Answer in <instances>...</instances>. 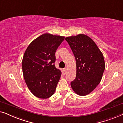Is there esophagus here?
<instances>
[{"mask_svg":"<svg viewBox=\"0 0 123 123\" xmlns=\"http://www.w3.org/2000/svg\"><path fill=\"white\" fill-rule=\"evenodd\" d=\"M63 72H64V73H65V74L66 73V72H67V69H66V68H64V69H63Z\"/></svg>","mask_w":123,"mask_h":123,"instance_id":"esophagus-1","label":"esophagus"}]
</instances>
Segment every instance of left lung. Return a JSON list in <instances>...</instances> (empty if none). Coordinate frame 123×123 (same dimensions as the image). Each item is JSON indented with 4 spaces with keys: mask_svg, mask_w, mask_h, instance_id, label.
Masks as SVG:
<instances>
[{
    "mask_svg": "<svg viewBox=\"0 0 123 123\" xmlns=\"http://www.w3.org/2000/svg\"><path fill=\"white\" fill-rule=\"evenodd\" d=\"M76 62V76L71 82L76 94L85 96L101 80L105 63L103 55L91 38L83 34L66 37Z\"/></svg>",
    "mask_w": 123,
    "mask_h": 123,
    "instance_id": "1",
    "label": "left lung"
}]
</instances>
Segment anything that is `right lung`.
I'll use <instances>...</instances> for the list:
<instances>
[{
    "instance_id": "right-lung-1",
    "label": "right lung",
    "mask_w": 123,
    "mask_h": 123,
    "mask_svg": "<svg viewBox=\"0 0 123 123\" xmlns=\"http://www.w3.org/2000/svg\"><path fill=\"white\" fill-rule=\"evenodd\" d=\"M65 37L44 33L28 47L22 60L25 83L34 96L47 98L54 94L61 75L56 68L55 53Z\"/></svg>"
}]
</instances>
